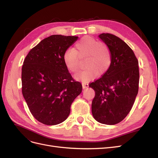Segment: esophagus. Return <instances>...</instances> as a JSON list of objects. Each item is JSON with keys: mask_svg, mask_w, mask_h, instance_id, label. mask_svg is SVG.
Instances as JSON below:
<instances>
[{"mask_svg": "<svg viewBox=\"0 0 158 158\" xmlns=\"http://www.w3.org/2000/svg\"><path fill=\"white\" fill-rule=\"evenodd\" d=\"M89 87L88 84L87 82H82V88L83 89H85Z\"/></svg>", "mask_w": 158, "mask_h": 158, "instance_id": "obj_1", "label": "esophagus"}]
</instances>
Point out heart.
<instances>
[{"mask_svg": "<svg viewBox=\"0 0 158 158\" xmlns=\"http://www.w3.org/2000/svg\"><path fill=\"white\" fill-rule=\"evenodd\" d=\"M86 56L85 67L87 69L76 73V80L88 82L103 75L109 70L111 63V55L108 47L99 43L95 38L84 36L76 43L74 49L66 50L63 55V62L66 69L71 73L78 69V56Z\"/></svg>", "mask_w": 158, "mask_h": 158, "instance_id": "obj_1", "label": "heart"}]
</instances>
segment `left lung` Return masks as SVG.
I'll return each instance as SVG.
<instances>
[{
	"mask_svg": "<svg viewBox=\"0 0 158 158\" xmlns=\"http://www.w3.org/2000/svg\"><path fill=\"white\" fill-rule=\"evenodd\" d=\"M99 37L111 52V63L102 78L89 85L95 91L92 112L98 122L113 125L127 117L135 103L139 84L138 61L119 37L110 33Z\"/></svg>",
	"mask_w": 158,
	"mask_h": 158,
	"instance_id": "left-lung-1",
	"label": "left lung"
}]
</instances>
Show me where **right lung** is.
Listing matches in <instances>:
<instances>
[{
	"mask_svg": "<svg viewBox=\"0 0 158 158\" xmlns=\"http://www.w3.org/2000/svg\"><path fill=\"white\" fill-rule=\"evenodd\" d=\"M78 37L52 35L30 50L22 69V94L32 115L46 125L64 121L82 85L63 62L66 50Z\"/></svg>",
	"mask_w": 158,
	"mask_h": 158,
	"instance_id": "add662e5",
	"label": "right lung"
}]
</instances>
